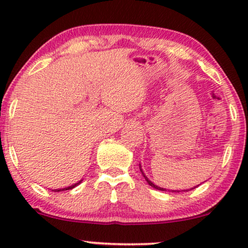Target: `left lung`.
Here are the masks:
<instances>
[{"label": "left lung", "instance_id": "obj_1", "mask_svg": "<svg viewBox=\"0 0 248 248\" xmlns=\"http://www.w3.org/2000/svg\"><path fill=\"white\" fill-rule=\"evenodd\" d=\"M140 170L142 171V169H141V165H140ZM142 175H143V177L145 178V181H147L148 182V184L149 185H150V186H152V187H154V188H155V189H159V191H167V189H165V188H162V187H159V186H157V185H155L154 184V183H152L151 181H149V178L147 177V176H145L144 175V172L143 171H142ZM195 188V187H194ZM194 188H191V189H194ZM188 191V189H186V192H187ZM172 192H174V191H172ZM176 192V191H175Z\"/></svg>", "mask_w": 248, "mask_h": 248}]
</instances>
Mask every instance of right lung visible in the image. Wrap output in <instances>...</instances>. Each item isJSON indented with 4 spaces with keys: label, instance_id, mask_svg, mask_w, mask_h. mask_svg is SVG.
Here are the masks:
<instances>
[{
    "label": "right lung",
    "instance_id": "right-lung-1",
    "mask_svg": "<svg viewBox=\"0 0 248 248\" xmlns=\"http://www.w3.org/2000/svg\"><path fill=\"white\" fill-rule=\"evenodd\" d=\"M81 182H82V181L78 182V183H76V184H73V185H71V186H69V187H65V188H60V189H55V192H60V191H67V189H72V188H74V187H76V186H78V185H79Z\"/></svg>",
    "mask_w": 248,
    "mask_h": 248
}]
</instances>
